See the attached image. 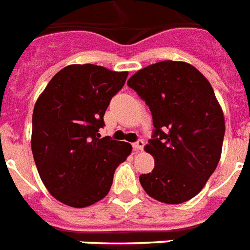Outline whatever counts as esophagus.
Segmentation results:
<instances>
[{
	"label": "esophagus",
	"instance_id": "obj_1",
	"mask_svg": "<svg viewBox=\"0 0 250 250\" xmlns=\"http://www.w3.org/2000/svg\"><path fill=\"white\" fill-rule=\"evenodd\" d=\"M143 147H145V142L142 141V139H139V141H137L135 143H133V148H134L135 151H142Z\"/></svg>",
	"mask_w": 250,
	"mask_h": 250
}]
</instances>
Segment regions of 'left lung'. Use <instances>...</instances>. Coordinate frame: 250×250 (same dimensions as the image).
<instances>
[{
    "mask_svg": "<svg viewBox=\"0 0 250 250\" xmlns=\"http://www.w3.org/2000/svg\"><path fill=\"white\" fill-rule=\"evenodd\" d=\"M152 113V139L145 149L155 159L139 175L149 196L181 204L200 192L218 165L225 117L210 83L186 62L164 61L142 68L127 81Z\"/></svg>",
    "mask_w": 250,
    "mask_h": 250,
    "instance_id": "obj_1",
    "label": "left lung"
}]
</instances>
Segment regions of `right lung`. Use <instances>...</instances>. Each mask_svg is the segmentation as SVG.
<instances>
[{"label": "right lung", "mask_w": 250, "mask_h": 250, "mask_svg": "<svg viewBox=\"0 0 250 250\" xmlns=\"http://www.w3.org/2000/svg\"><path fill=\"white\" fill-rule=\"evenodd\" d=\"M127 72L71 64L40 95L32 116L31 147L41 181L53 197L85 208L109 192L116 167L131 153L126 142L101 138L103 116Z\"/></svg>", "instance_id": "right-lung-1"}]
</instances>
